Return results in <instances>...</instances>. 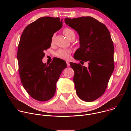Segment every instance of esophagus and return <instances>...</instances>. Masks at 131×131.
I'll list each match as a JSON object with an SVG mask.
<instances>
[{
	"label": "esophagus",
	"mask_w": 131,
	"mask_h": 131,
	"mask_svg": "<svg viewBox=\"0 0 131 131\" xmlns=\"http://www.w3.org/2000/svg\"><path fill=\"white\" fill-rule=\"evenodd\" d=\"M66 64H67V67H69L70 66V64H69V63L67 61H66Z\"/></svg>",
	"instance_id": "esophagus-1"
}]
</instances>
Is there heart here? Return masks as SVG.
Here are the masks:
<instances>
[{"label":"heart","instance_id":"heart-1","mask_svg":"<svg viewBox=\"0 0 131 131\" xmlns=\"http://www.w3.org/2000/svg\"><path fill=\"white\" fill-rule=\"evenodd\" d=\"M64 34L66 36L67 38L69 39H71L72 37H75V34L73 30L69 28H65L63 30ZM71 51L70 49H60L58 50L57 52L55 53V55L58 58L67 60H69L70 57V54Z\"/></svg>","mask_w":131,"mask_h":131}]
</instances>
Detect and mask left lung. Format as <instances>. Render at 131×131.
<instances>
[{"label":"left lung","instance_id":"left-lung-1","mask_svg":"<svg viewBox=\"0 0 131 131\" xmlns=\"http://www.w3.org/2000/svg\"><path fill=\"white\" fill-rule=\"evenodd\" d=\"M65 22L79 36L80 47L74 53V59L83 63L89 62L88 68L70 63L74 71L77 94L83 101H94L104 93L114 70V47L109 31L91 16L66 17Z\"/></svg>","mask_w":131,"mask_h":131}]
</instances>
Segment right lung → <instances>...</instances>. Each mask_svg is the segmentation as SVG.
I'll use <instances>...</instances> for the list:
<instances>
[{
	"label": "right lung",
	"mask_w": 131,
	"mask_h": 131,
	"mask_svg": "<svg viewBox=\"0 0 131 131\" xmlns=\"http://www.w3.org/2000/svg\"><path fill=\"white\" fill-rule=\"evenodd\" d=\"M60 17L44 16L27 25L18 46L17 59L22 84L34 99L40 102L54 95L57 82L66 63L57 58L43 63L44 51L51 47L54 33L63 26Z\"/></svg>",
	"instance_id": "right-lung-1"
}]
</instances>
